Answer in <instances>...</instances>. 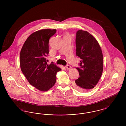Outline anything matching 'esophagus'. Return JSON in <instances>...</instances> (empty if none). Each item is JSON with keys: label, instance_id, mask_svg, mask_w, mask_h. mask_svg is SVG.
I'll list each match as a JSON object with an SVG mask.
<instances>
[{"label": "esophagus", "instance_id": "34e87169", "mask_svg": "<svg viewBox=\"0 0 126 126\" xmlns=\"http://www.w3.org/2000/svg\"><path fill=\"white\" fill-rule=\"evenodd\" d=\"M66 68L67 69H70L71 68V66L69 65H67V66H66Z\"/></svg>", "mask_w": 126, "mask_h": 126}]
</instances>
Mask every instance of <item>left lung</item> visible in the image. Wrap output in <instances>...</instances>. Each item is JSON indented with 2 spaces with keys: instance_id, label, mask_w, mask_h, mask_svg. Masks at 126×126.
<instances>
[{
  "instance_id": "obj_1",
  "label": "left lung",
  "mask_w": 126,
  "mask_h": 126,
  "mask_svg": "<svg viewBox=\"0 0 126 126\" xmlns=\"http://www.w3.org/2000/svg\"><path fill=\"white\" fill-rule=\"evenodd\" d=\"M76 43L77 56L81 60L77 67L79 78L75 80L74 87L81 92L94 88L102 76L103 60L102 49L96 39L88 32L78 30Z\"/></svg>"
}]
</instances>
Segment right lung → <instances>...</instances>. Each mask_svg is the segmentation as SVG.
Instances as JSON below:
<instances>
[{
  "label": "right lung",
  "instance_id": "right-lung-1",
  "mask_svg": "<svg viewBox=\"0 0 126 126\" xmlns=\"http://www.w3.org/2000/svg\"><path fill=\"white\" fill-rule=\"evenodd\" d=\"M56 29H42L32 33L21 48L20 65L21 70L30 84L38 90L46 92L56 83L57 73L60 67L47 64L49 39Z\"/></svg>",
  "mask_w": 126,
  "mask_h": 126
}]
</instances>
